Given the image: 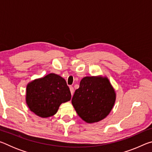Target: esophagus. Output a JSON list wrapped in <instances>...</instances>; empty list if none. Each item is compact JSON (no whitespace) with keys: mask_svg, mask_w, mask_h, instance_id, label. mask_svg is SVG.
I'll return each instance as SVG.
<instances>
[{"mask_svg":"<svg viewBox=\"0 0 152 152\" xmlns=\"http://www.w3.org/2000/svg\"><path fill=\"white\" fill-rule=\"evenodd\" d=\"M70 92H71V94H72V96L73 94H74V88H73L72 86H70Z\"/></svg>","mask_w":152,"mask_h":152,"instance_id":"34e87169","label":"esophagus"}]
</instances>
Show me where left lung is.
<instances>
[{"instance_id": "8db88e82", "label": "left lung", "mask_w": 152, "mask_h": 152, "mask_svg": "<svg viewBox=\"0 0 152 152\" xmlns=\"http://www.w3.org/2000/svg\"><path fill=\"white\" fill-rule=\"evenodd\" d=\"M116 93L107 77L86 76L72 99L77 114L88 123L104 119L114 106Z\"/></svg>"}]
</instances>
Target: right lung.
<instances>
[{
  "mask_svg": "<svg viewBox=\"0 0 152 152\" xmlns=\"http://www.w3.org/2000/svg\"><path fill=\"white\" fill-rule=\"evenodd\" d=\"M25 99L33 113L47 118L54 115L61 103L70 101L71 93L65 80L51 73L27 84Z\"/></svg>",
  "mask_w": 152,
  "mask_h": 152,
  "instance_id": "add662e5",
  "label": "right lung"
}]
</instances>
